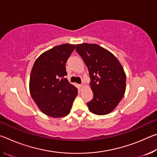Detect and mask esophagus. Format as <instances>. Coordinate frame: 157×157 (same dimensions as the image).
Masks as SVG:
<instances>
[{
    "instance_id": "1",
    "label": "esophagus",
    "mask_w": 157,
    "mask_h": 157,
    "mask_svg": "<svg viewBox=\"0 0 157 157\" xmlns=\"http://www.w3.org/2000/svg\"><path fill=\"white\" fill-rule=\"evenodd\" d=\"M85 86V84H84V83H82L81 84H80V87L81 88H83V87Z\"/></svg>"
}]
</instances>
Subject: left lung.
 I'll return each instance as SVG.
<instances>
[{"instance_id":"left-lung-1","label":"left lung","mask_w":157,"mask_h":157,"mask_svg":"<svg viewBox=\"0 0 157 157\" xmlns=\"http://www.w3.org/2000/svg\"><path fill=\"white\" fill-rule=\"evenodd\" d=\"M75 50L89 69L94 98L87 102L89 111L97 115L112 111L125 92L126 75L112 53L97 44L76 45Z\"/></svg>"}]
</instances>
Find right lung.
<instances>
[{
	"label": "right lung",
	"mask_w": 157,
	"mask_h": 157,
	"mask_svg": "<svg viewBox=\"0 0 157 157\" xmlns=\"http://www.w3.org/2000/svg\"><path fill=\"white\" fill-rule=\"evenodd\" d=\"M75 45L65 44L41 54L34 62L30 78L31 96L42 112L52 118L70 113L78 89L65 78L66 63Z\"/></svg>",
	"instance_id": "add662e5"
}]
</instances>
